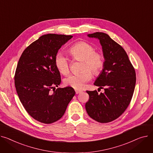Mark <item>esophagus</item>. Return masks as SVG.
I'll use <instances>...</instances> for the list:
<instances>
[{
    "instance_id": "obj_1",
    "label": "esophagus",
    "mask_w": 153,
    "mask_h": 153,
    "mask_svg": "<svg viewBox=\"0 0 153 153\" xmlns=\"http://www.w3.org/2000/svg\"><path fill=\"white\" fill-rule=\"evenodd\" d=\"M75 92H76V94H79V93H81L82 92V91L81 90H78V89H76L75 90Z\"/></svg>"
}]
</instances>
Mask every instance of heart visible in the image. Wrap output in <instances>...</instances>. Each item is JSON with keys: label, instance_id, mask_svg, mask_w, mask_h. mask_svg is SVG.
Segmentation results:
<instances>
[{"label": "heart", "instance_id": "heart-1", "mask_svg": "<svg viewBox=\"0 0 153 153\" xmlns=\"http://www.w3.org/2000/svg\"><path fill=\"white\" fill-rule=\"evenodd\" d=\"M69 51L75 60L83 61L82 69L83 70L80 73L68 76L64 79V83L75 89H81L91 79V72L96 75L100 74L104 67V56L101 53L95 52L92 45L83 41L75 44L70 48ZM55 64L62 74L67 75L69 73L70 61L64 53H57Z\"/></svg>", "mask_w": 153, "mask_h": 153}]
</instances>
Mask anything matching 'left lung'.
<instances>
[{"label":"left lung","mask_w":153,"mask_h":153,"mask_svg":"<svg viewBox=\"0 0 153 153\" xmlns=\"http://www.w3.org/2000/svg\"><path fill=\"white\" fill-rule=\"evenodd\" d=\"M88 36L100 40L102 46L104 67L94 85L104 87V93L87 91L89 99L85 108L94 120L108 123L119 117L128 106L135 87V71L126 52L108 34L96 32Z\"/></svg>","instance_id":"8db88e82"}]
</instances>
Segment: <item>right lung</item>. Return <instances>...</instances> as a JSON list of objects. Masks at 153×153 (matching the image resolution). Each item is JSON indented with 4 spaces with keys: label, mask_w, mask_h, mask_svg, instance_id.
Returning <instances> with one entry per match:
<instances>
[{
    "label": "right lung",
    "mask_w": 153,
    "mask_h": 153,
    "mask_svg": "<svg viewBox=\"0 0 153 153\" xmlns=\"http://www.w3.org/2000/svg\"><path fill=\"white\" fill-rule=\"evenodd\" d=\"M72 37L42 35L25 49L18 62L15 74L18 96L26 112L41 123L49 124L59 120L75 94L70 86L56 89L61 78L55 57L62 46Z\"/></svg>",
    "instance_id": "right-lung-1"
}]
</instances>
